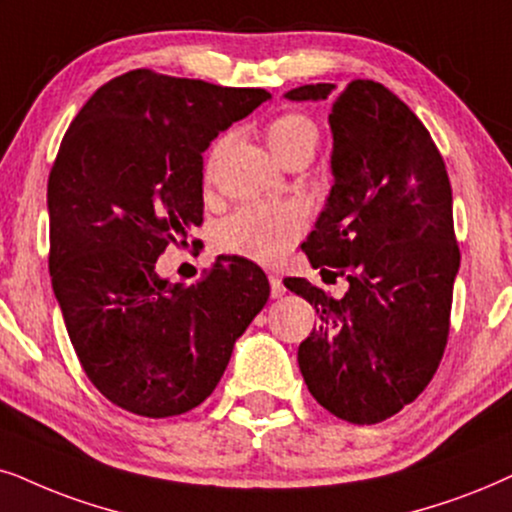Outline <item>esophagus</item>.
Segmentation results:
<instances>
[{"label": "esophagus", "mask_w": 512, "mask_h": 512, "mask_svg": "<svg viewBox=\"0 0 512 512\" xmlns=\"http://www.w3.org/2000/svg\"><path fill=\"white\" fill-rule=\"evenodd\" d=\"M269 283H271V297H274V300H281V297L286 295V286H283L281 278L269 274Z\"/></svg>", "instance_id": "1"}]
</instances>
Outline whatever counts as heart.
I'll use <instances>...</instances> for the list:
<instances>
[{"mask_svg": "<svg viewBox=\"0 0 512 512\" xmlns=\"http://www.w3.org/2000/svg\"><path fill=\"white\" fill-rule=\"evenodd\" d=\"M264 137L283 165L309 160L319 146V125L309 115L286 111L269 120ZM304 219L288 203H248L217 226V245L231 255L276 264L302 236Z\"/></svg>", "mask_w": 512, "mask_h": 512, "instance_id": "1", "label": "heart"}]
</instances>
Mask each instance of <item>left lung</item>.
Returning <instances> with one entry per match:
<instances>
[{
  "label": "left lung",
  "instance_id": "1",
  "mask_svg": "<svg viewBox=\"0 0 512 512\" xmlns=\"http://www.w3.org/2000/svg\"><path fill=\"white\" fill-rule=\"evenodd\" d=\"M335 84L290 89V101H323ZM333 186L302 243L333 297L307 278H286L319 323L297 349L304 383L347 423L394 416L428 387L449 338L461 250L442 153L416 113L373 80L333 99Z\"/></svg>",
  "mask_w": 512,
  "mask_h": 512
}]
</instances>
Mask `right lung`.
I'll return each instance as SVG.
<instances>
[{
    "label": "right lung",
    "mask_w": 512,
    "mask_h": 512,
    "mask_svg": "<svg viewBox=\"0 0 512 512\" xmlns=\"http://www.w3.org/2000/svg\"><path fill=\"white\" fill-rule=\"evenodd\" d=\"M267 99L139 68L70 122L47 186L51 286L84 373L120 409L170 418L203 404L269 300L243 257L191 286L155 274L203 222V151Z\"/></svg>",
    "instance_id": "right-lung-1"
}]
</instances>
